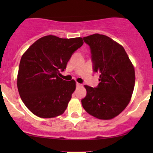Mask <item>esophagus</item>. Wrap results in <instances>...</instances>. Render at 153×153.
<instances>
[{
    "label": "esophagus",
    "instance_id": "34e87169",
    "mask_svg": "<svg viewBox=\"0 0 153 153\" xmlns=\"http://www.w3.org/2000/svg\"><path fill=\"white\" fill-rule=\"evenodd\" d=\"M76 86L81 87V86H82V84H81V83H76Z\"/></svg>",
    "mask_w": 153,
    "mask_h": 153
}]
</instances>
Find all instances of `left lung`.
I'll return each mask as SVG.
<instances>
[{
    "label": "left lung",
    "mask_w": 153,
    "mask_h": 153,
    "mask_svg": "<svg viewBox=\"0 0 153 153\" xmlns=\"http://www.w3.org/2000/svg\"><path fill=\"white\" fill-rule=\"evenodd\" d=\"M90 46L94 72L100 73L97 88L85 85L81 100L85 111L101 120L118 116L128 105L135 84L133 64L122 45L98 33L83 37Z\"/></svg>",
    "instance_id": "8db88e82"
}]
</instances>
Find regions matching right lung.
<instances>
[{
    "instance_id": "obj_1",
    "label": "right lung",
    "mask_w": 153,
    "mask_h": 153,
    "mask_svg": "<svg viewBox=\"0 0 153 153\" xmlns=\"http://www.w3.org/2000/svg\"><path fill=\"white\" fill-rule=\"evenodd\" d=\"M82 37L65 39L46 35L23 54L17 74L19 93L33 114L42 118L62 115L76 89L74 79L58 76L72 53L83 45Z\"/></svg>"
}]
</instances>
